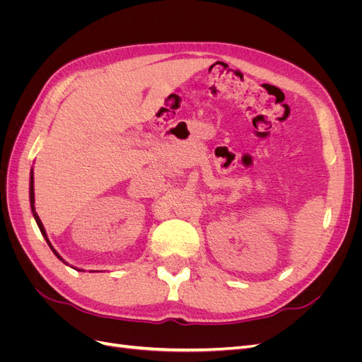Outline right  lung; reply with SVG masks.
Masks as SVG:
<instances>
[{
	"instance_id": "obj_1",
	"label": "right lung",
	"mask_w": 362,
	"mask_h": 362,
	"mask_svg": "<svg viewBox=\"0 0 362 362\" xmlns=\"http://www.w3.org/2000/svg\"><path fill=\"white\" fill-rule=\"evenodd\" d=\"M30 204H31V211H33V216H35V218H36V222H37V226H39V229H40V233L43 234V237H45V240H47V243L49 245V247L52 249V252L54 254L57 255V258L59 259H62L60 258V255L57 254L56 250H54V247L51 246V243H49V240L47 238V234H45V228H43V225H42V222H40V218H39V216L36 214V211H35V187H33V172H31V177H30ZM63 261V259H62Z\"/></svg>"
}]
</instances>
